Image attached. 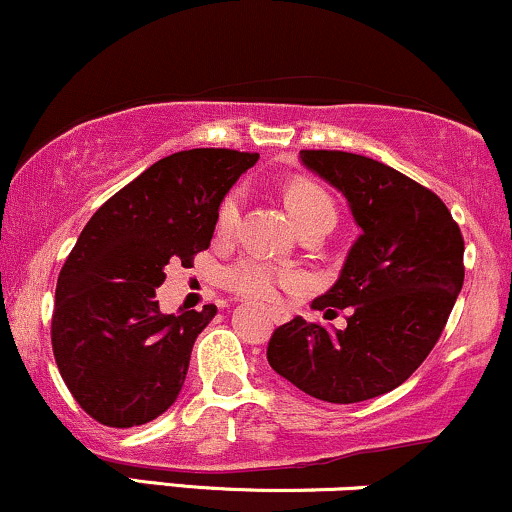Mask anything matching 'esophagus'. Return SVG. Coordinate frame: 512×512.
<instances>
[{
  "instance_id": "34e87169",
  "label": "esophagus",
  "mask_w": 512,
  "mask_h": 512,
  "mask_svg": "<svg viewBox=\"0 0 512 512\" xmlns=\"http://www.w3.org/2000/svg\"><path fill=\"white\" fill-rule=\"evenodd\" d=\"M269 315H272L274 325H284V322H289V310L284 308H269Z\"/></svg>"
}]
</instances>
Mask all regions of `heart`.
<instances>
[{
	"label": "heart",
	"instance_id": "obj_1",
	"mask_svg": "<svg viewBox=\"0 0 512 512\" xmlns=\"http://www.w3.org/2000/svg\"><path fill=\"white\" fill-rule=\"evenodd\" d=\"M286 204H289L296 228L310 221L325 219L334 223L337 219V207H334L332 197L308 180L291 182L289 190H286ZM240 209H243V190L228 192L219 207V216H216V228H219L221 236H226L238 226ZM223 284L236 291L238 296L252 298V301H274L281 286L298 289L303 281L298 274L276 269L272 264L257 260V257H243V260L223 269Z\"/></svg>",
	"mask_w": 512,
	"mask_h": 512
}]
</instances>
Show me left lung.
<instances>
[{
    "label": "left lung",
    "instance_id": "1",
    "mask_svg": "<svg viewBox=\"0 0 512 512\" xmlns=\"http://www.w3.org/2000/svg\"><path fill=\"white\" fill-rule=\"evenodd\" d=\"M301 163L342 192L361 236L315 310H349L344 330L281 325L267 361L305 395L354 404L395 390L436 346L464 281L460 226L399 170L346 151H301Z\"/></svg>",
    "mask_w": 512,
    "mask_h": 512
}]
</instances>
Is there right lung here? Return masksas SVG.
<instances>
[{"label": "right lung", "mask_w": 512, "mask_h": 512, "mask_svg": "<svg viewBox=\"0 0 512 512\" xmlns=\"http://www.w3.org/2000/svg\"><path fill=\"white\" fill-rule=\"evenodd\" d=\"M257 158L233 149L161 158L81 231L57 279L52 351L69 392L103 426L149 424L178 399L216 305L166 315L156 289L168 262L187 267L209 248L223 197Z\"/></svg>", "instance_id": "add662e5"}]
</instances>
